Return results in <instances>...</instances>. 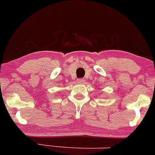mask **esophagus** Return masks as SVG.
I'll use <instances>...</instances> for the list:
<instances>
[{
    "mask_svg": "<svg viewBox=\"0 0 155 155\" xmlns=\"http://www.w3.org/2000/svg\"><path fill=\"white\" fill-rule=\"evenodd\" d=\"M85 82H86V80L84 79V78H81V79L78 80V83H79V84H85Z\"/></svg>",
    "mask_w": 155,
    "mask_h": 155,
    "instance_id": "34e87169",
    "label": "esophagus"
}]
</instances>
